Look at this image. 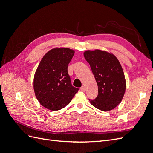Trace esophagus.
<instances>
[{
	"label": "esophagus",
	"mask_w": 153,
	"mask_h": 153,
	"mask_svg": "<svg viewBox=\"0 0 153 153\" xmlns=\"http://www.w3.org/2000/svg\"><path fill=\"white\" fill-rule=\"evenodd\" d=\"M80 90H81V91H82V92H85V86H82L81 87H80Z\"/></svg>",
	"instance_id": "esophagus-1"
}]
</instances>
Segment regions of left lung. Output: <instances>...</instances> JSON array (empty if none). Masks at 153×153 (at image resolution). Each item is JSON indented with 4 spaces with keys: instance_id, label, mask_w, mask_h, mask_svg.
Returning <instances> with one entry per match:
<instances>
[{
    "instance_id": "obj_1",
    "label": "left lung",
    "mask_w": 153,
    "mask_h": 153,
    "mask_svg": "<svg viewBox=\"0 0 153 153\" xmlns=\"http://www.w3.org/2000/svg\"><path fill=\"white\" fill-rule=\"evenodd\" d=\"M84 56L89 62L98 85V95L91 104L101 111L114 109L121 102L126 91L122 66L115 55L105 50H86Z\"/></svg>"
}]
</instances>
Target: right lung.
<instances>
[{
  "label": "right lung",
  "instance_id": "right-lung-1",
  "mask_svg": "<svg viewBox=\"0 0 153 153\" xmlns=\"http://www.w3.org/2000/svg\"><path fill=\"white\" fill-rule=\"evenodd\" d=\"M75 50L54 48L41 59L34 76V91L37 100L45 108L56 111L65 107L78 89L72 86L68 73V64Z\"/></svg>",
  "mask_w": 153,
  "mask_h": 153
}]
</instances>
